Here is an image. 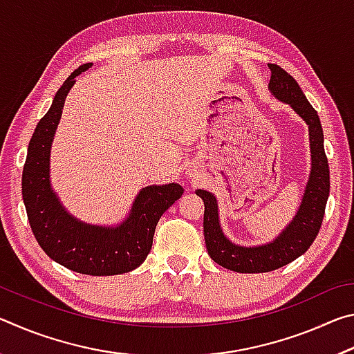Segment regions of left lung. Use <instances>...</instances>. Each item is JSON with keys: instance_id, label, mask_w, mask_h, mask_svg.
<instances>
[{"instance_id": "obj_1", "label": "left lung", "mask_w": 354, "mask_h": 354, "mask_svg": "<svg viewBox=\"0 0 354 354\" xmlns=\"http://www.w3.org/2000/svg\"><path fill=\"white\" fill-rule=\"evenodd\" d=\"M272 71L268 91L279 101L290 104L309 128L310 175L298 212L286 230L273 242L257 247H241L232 243L221 231L218 206L215 196L207 190H196L205 201V241L209 256L218 266L239 273H263L287 266L306 253L319 234L326 201L329 196V167L323 148V129L317 111L304 97L298 82L277 64H268Z\"/></svg>"}]
</instances>
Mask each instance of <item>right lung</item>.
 <instances>
[{
	"mask_svg": "<svg viewBox=\"0 0 354 354\" xmlns=\"http://www.w3.org/2000/svg\"><path fill=\"white\" fill-rule=\"evenodd\" d=\"M91 67L84 64L65 80L35 127L23 167L21 194L35 241L53 261L82 274L109 277L134 270L147 259L160 215L181 198L184 189L175 183L148 185L136 196L128 218L113 227L84 223L65 211L50 183L51 143L65 97L76 76Z\"/></svg>",
	"mask_w": 354,
	"mask_h": 354,
	"instance_id": "obj_1",
	"label": "right lung"
}]
</instances>
